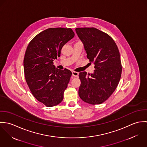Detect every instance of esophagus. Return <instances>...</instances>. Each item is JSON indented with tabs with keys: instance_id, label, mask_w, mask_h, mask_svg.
<instances>
[{
	"instance_id": "esophagus-1",
	"label": "esophagus",
	"mask_w": 147,
	"mask_h": 147,
	"mask_svg": "<svg viewBox=\"0 0 147 147\" xmlns=\"http://www.w3.org/2000/svg\"><path fill=\"white\" fill-rule=\"evenodd\" d=\"M72 76H74V77H78V76H79V72L73 71V72H72Z\"/></svg>"
}]
</instances>
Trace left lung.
Segmentation results:
<instances>
[{"instance_id": "1", "label": "left lung", "mask_w": 147, "mask_h": 147, "mask_svg": "<svg viewBox=\"0 0 147 147\" xmlns=\"http://www.w3.org/2000/svg\"><path fill=\"white\" fill-rule=\"evenodd\" d=\"M76 32L84 45L87 58L94 64L93 74H79L80 98L96 105L105 101L119 82L122 65L118 48L107 34L94 28H78Z\"/></svg>"}]
</instances>
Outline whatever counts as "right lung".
Masks as SVG:
<instances>
[{
    "instance_id": "right-lung-1",
    "label": "right lung",
    "mask_w": 147,
    "mask_h": 147,
    "mask_svg": "<svg viewBox=\"0 0 147 147\" xmlns=\"http://www.w3.org/2000/svg\"><path fill=\"white\" fill-rule=\"evenodd\" d=\"M75 36L71 28H49L29 43L24 59L27 84L34 97L48 107L60 104L72 75L55 68L53 61L61 56L63 46Z\"/></svg>"
}]
</instances>
